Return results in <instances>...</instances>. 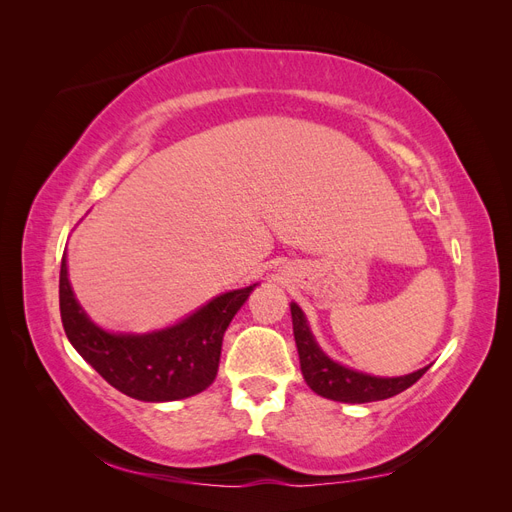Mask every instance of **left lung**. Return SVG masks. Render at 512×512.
Wrapping results in <instances>:
<instances>
[{
	"mask_svg": "<svg viewBox=\"0 0 512 512\" xmlns=\"http://www.w3.org/2000/svg\"><path fill=\"white\" fill-rule=\"evenodd\" d=\"M290 314L303 378L309 384V389L327 399L344 401V404H367V401L389 399L393 395H399L401 391L410 389V386L429 369L427 365L414 371V374L399 378H380L363 374V371H354L350 367L335 363L320 350L312 331H309L305 314L301 312V307L297 303H290Z\"/></svg>",
	"mask_w": 512,
	"mask_h": 512,
	"instance_id": "obj_1",
	"label": "left lung"
}]
</instances>
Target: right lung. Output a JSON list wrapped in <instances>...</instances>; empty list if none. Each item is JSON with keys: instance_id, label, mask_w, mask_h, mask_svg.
I'll return each instance as SVG.
<instances>
[{"instance_id": "1", "label": "right lung", "mask_w": 512, "mask_h": 512, "mask_svg": "<svg viewBox=\"0 0 512 512\" xmlns=\"http://www.w3.org/2000/svg\"><path fill=\"white\" fill-rule=\"evenodd\" d=\"M254 288L224 292L175 327L145 335L108 333L76 301L64 256L59 312L70 344L117 391L141 401H175L205 391L218 376L224 333Z\"/></svg>"}]
</instances>
